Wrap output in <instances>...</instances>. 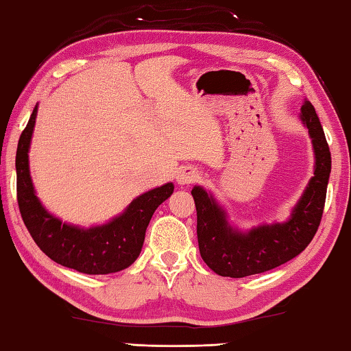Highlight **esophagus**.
<instances>
[{
	"mask_svg": "<svg viewBox=\"0 0 351 351\" xmlns=\"http://www.w3.org/2000/svg\"><path fill=\"white\" fill-rule=\"evenodd\" d=\"M198 180H199L198 170L192 169V167L181 169L180 173H178V176H176V181H178V184H181V186H189V184H192Z\"/></svg>",
	"mask_w": 351,
	"mask_h": 351,
	"instance_id": "34e87169",
	"label": "esophagus"
}]
</instances>
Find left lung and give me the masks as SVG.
I'll use <instances>...</instances> for the list:
<instances>
[{"instance_id":"8db88e82","label":"left lung","mask_w":351,"mask_h":351,"mask_svg":"<svg viewBox=\"0 0 351 351\" xmlns=\"http://www.w3.org/2000/svg\"><path fill=\"white\" fill-rule=\"evenodd\" d=\"M300 117L313 139L316 167L287 223L260 226L241 234L230 228L224 210L203 187H193L199 254L218 276L240 278L274 269L299 255L316 235L324 213L331 153L310 100L305 99Z\"/></svg>"}]
</instances>
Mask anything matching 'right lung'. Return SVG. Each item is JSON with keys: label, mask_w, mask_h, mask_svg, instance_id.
Segmentation results:
<instances>
[{"label": "right lung", "mask_w": 351, "mask_h": 351, "mask_svg": "<svg viewBox=\"0 0 351 351\" xmlns=\"http://www.w3.org/2000/svg\"><path fill=\"white\" fill-rule=\"evenodd\" d=\"M35 117L37 106L20 136L15 159L16 199L29 234L47 257L66 268L85 274H110L128 268L139 257L154 210L173 193V184L141 195L108 224L80 229L62 223L41 206L29 173L27 152Z\"/></svg>", "instance_id": "1"}]
</instances>
